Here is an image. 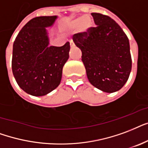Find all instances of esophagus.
Segmentation results:
<instances>
[{"label": "esophagus", "instance_id": "esophagus-1", "mask_svg": "<svg viewBox=\"0 0 148 148\" xmlns=\"http://www.w3.org/2000/svg\"><path fill=\"white\" fill-rule=\"evenodd\" d=\"M69 43H70V47H71V48H73V47L75 46V44H74V42H73V41H72V40H71L70 42H69Z\"/></svg>", "mask_w": 148, "mask_h": 148}]
</instances>
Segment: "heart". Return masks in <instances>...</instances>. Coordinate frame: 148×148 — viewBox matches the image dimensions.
<instances>
[{
  "label": "heart",
  "mask_w": 148,
  "mask_h": 148,
  "mask_svg": "<svg viewBox=\"0 0 148 148\" xmlns=\"http://www.w3.org/2000/svg\"><path fill=\"white\" fill-rule=\"evenodd\" d=\"M91 25H92V21L90 18L86 16L78 17L72 22V27L73 28H78L80 27L82 32H87L88 29L91 27Z\"/></svg>",
  "instance_id": "1"
}]
</instances>
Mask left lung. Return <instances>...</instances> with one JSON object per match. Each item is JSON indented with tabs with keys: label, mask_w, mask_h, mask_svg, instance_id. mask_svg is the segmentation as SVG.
I'll use <instances>...</instances> for the list:
<instances>
[{
	"label": "left lung",
	"mask_w": 148,
	"mask_h": 148,
	"mask_svg": "<svg viewBox=\"0 0 148 148\" xmlns=\"http://www.w3.org/2000/svg\"><path fill=\"white\" fill-rule=\"evenodd\" d=\"M91 14L97 26L75 34L73 42L82 51V61L90 83L103 92H116L124 86L131 71L129 39L109 16Z\"/></svg>",
	"instance_id": "left-lung-1"
}]
</instances>
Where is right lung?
<instances>
[{"instance_id": "right-lung-1", "label": "right lung", "mask_w": 148, "mask_h": 148, "mask_svg": "<svg viewBox=\"0 0 148 148\" xmlns=\"http://www.w3.org/2000/svg\"><path fill=\"white\" fill-rule=\"evenodd\" d=\"M57 16H41L30 20L19 32L13 45L12 72L18 86L35 97L48 94L60 84L62 68L68 60L69 42L49 46L45 27Z\"/></svg>"}]
</instances>
